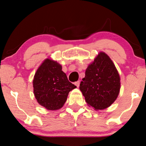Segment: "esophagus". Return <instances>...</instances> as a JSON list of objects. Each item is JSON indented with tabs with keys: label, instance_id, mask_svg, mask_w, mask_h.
Masks as SVG:
<instances>
[{
	"label": "esophagus",
	"instance_id": "1",
	"mask_svg": "<svg viewBox=\"0 0 146 146\" xmlns=\"http://www.w3.org/2000/svg\"><path fill=\"white\" fill-rule=\"evenodd\" d=\"M75 85L77 86V87H79V85H80V81H79V80H78V81L75 82Z\"/></svg>",
	"mask_w": 146,
	"mask_h": 146
}]
</instances>
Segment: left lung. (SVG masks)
Masks as SVG:
<instances>
[{
  "mask_svg": "<svg viewBox=\"0 0 146 146\" xmlns=\"http://www.w3.org/2000/svg\"><path fill=\"white\" fill-rule=\"evenodd\" d=\"M120 86V77L112 60L106 53L100 52L86 69L79 88L88 105L101 110L115 101Z\"/></svg>",
  "mask_w": 146,
  "mask_h": 146,
  "instance_id": "obj_1",
  "label": "left lung"
}]
</instances>
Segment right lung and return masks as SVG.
Returning <instances> with one entry per match:
<instances>
[{
    "mask_svg": "<svg viewBox=\"0 0 146 146\" xmlns=\"http://www.w3.org/2000/svg\"><path fill=\"white\" fill-rule=\"evenodd\" d=\"M62 69L57 62L46 59L34 76L35 96L38 103L48 110L62 108L69 92L77 87L69 81Z\"/></svg>",
    "mask_w": 146,
    "mask_h": 146,
    "instance_id": "right-lung-1",
    "label": "right lung"
}]
</instances>
